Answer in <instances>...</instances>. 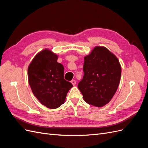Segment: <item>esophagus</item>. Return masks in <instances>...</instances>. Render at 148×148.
I'll return each mask as SVG.
<instances>
[{
    "instance_id": "34e87169",
    "label": "esophagus",
    "mask_w": 148,
    "mask_h": 148,
    "mask_svg": "<svg viewBox=\"0 0 148 148\" xmlns=\"http://www.w3.org/2000/svg\"><path fill=\"white\" fill-rule=\"evenodd\" d=\"M71 84L73 85V86H75V85L76 84V81H75V80H71Z\"/></svg>"
}]
</instances>
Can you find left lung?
Returning a JSON list of instances; mask_svg holds the SVG:
<instances>
[{
    "label": "left lung",
    "mask_w": 148,
    "mask_h": 148,
    "mask_svg": "<svg viewBox=\"0 0 148 148\" xmlns=\"http://www.w3.org/2000/svg\"><path fill=\"white\" fill-rule=\"evenodd\" d=\"M84 59V76L78 88L88 104L104 106L112 99L119 85L120 62L114 53L101 46L95 47Z\"/></svg>",
    "instance_id": "obj_1"
}]
</instances>
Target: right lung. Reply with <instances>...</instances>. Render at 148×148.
Returning a JSON list of instances; mask_svg holds the SVG:
<instances>
[{"mask_svg": "<svg viewBox=\"0 0 148 148\" xmlns=\"http://www.w3.org/2000/svg\"><path fill=\"white\" fill-rule=\"evenodd\" d=\"M58 56L49 49L39 52L28 69V82L38 100L49 109L64 104L67 92L73 87L64 79V68Z\"/></svg>", "mask_w": 148, "mask_h": 148, "instance_id": "1", "label": "right lung"}]
</instances>
